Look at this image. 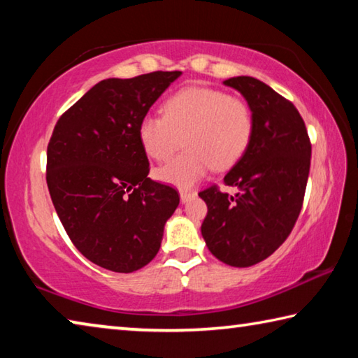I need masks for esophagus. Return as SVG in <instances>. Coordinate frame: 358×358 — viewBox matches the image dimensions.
Here are the masks:
<instances>
[{
    "label": "esophagus",
    "instance_id": "esophagus-1",
    "mask_svg": "<svg viewBox=\"0 0 358 358\" xmlns=\"http://www.w3.org/2000/svg\"><path fill=\"white\" fill-rule=\"evenodd\" d=\"M196 196H197L196 191H180V201H181V203H186V202L192 201V199L196 197Z\"/></svg>",
    "mask_w": 358,
    "mask_h": 358
}]
</instances>
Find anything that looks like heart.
Instances as JSON below:
<instances>
[{"instance_id":"b5f03b06","label":"heart","mask_w":358,"mask_h":358,"mask_svg":"<svg viewBox=\"0 0 358 358\" xmlns=\"http://www.w3.org/2000/svg\"><path fill=\"white\" fill-rule=\"evenodd\" d=\"M138 141L150 159L164 162L157 180L187 189L211 169L226 171L241 159L252 136V115L243 99L208 87H186L167 98L162 117L147 115L138 123Z\"/></svg>"}]
</instances>
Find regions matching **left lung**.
<instances>
[{"label":"left lung","instance_id":"left-lung-1","mask_svg":"<svg viewBox=\"0 0 358 358\" xmlns=\"http://www.w3.org/2000/svg\"><path fill=\"white\" fill-rule=\"evenodd\" d=\"M243 96L252 136L241 159L224 177L235 196L216 186L199 192L208 207L202 237L210 252L232 266H251L271 256L300 215L311 164L305 121L292 102L254 77L222 82Z\"/></svg>","mask_w":358,"mask_h":358}]
</instances>
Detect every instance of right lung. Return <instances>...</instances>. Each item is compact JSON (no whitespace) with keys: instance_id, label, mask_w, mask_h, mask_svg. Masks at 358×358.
<instances>
[{"instance_id":"right-lung-1","label":"right lung","mask_w":358,"mask_h":358,"mask_svg":"<svg viewBox=\"0 0 358 358\" xmlns=\"http://www.w3.org/2000/svg\"><path fill=\"white\" fill-rule=\"evenodd\" d=\"M181 76L106 78L62 115L47 147V186L66 234L102 268L131 273L155 259L180 203L148 178L138 123Z\"/></svg>"}]
</instances>
